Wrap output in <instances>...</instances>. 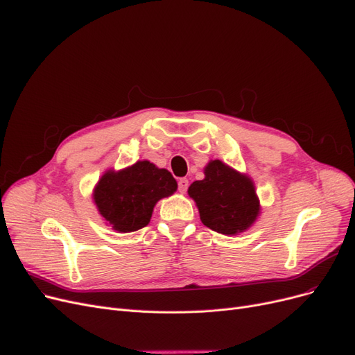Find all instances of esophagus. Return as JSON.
<instances>
[{"mask_svg": "<svg viewBox=\"0 0 355 355\" xmlns=\"http://www.w3.org/2000/svg\"><path fill=\"white\" fill-rule=\"evenodd\" d=\"M188 187H189V180L187 178H182L179 179L178 182V188H179V192L180 193H185L188 191Z\"/></svg>", "mask_w": 355, "mask_h": 355, "instance_id": "1", "label": "esophagus"}]
</instances>
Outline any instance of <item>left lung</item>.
<instances>
[{"label": "left lung", "mask_w": 355, "mask_h": 355, "mask_svg": "<svg viewBox=\"0 0 355 355\" xmlns=\"http://www.w3.org/2000/svg\"><path fill=\"white\" fill-rule=\"evenodd\" d=\"M204 173L188 189L204 225L221 234L245 232L259 214L252 180L220 160L209 162Z\"/></svg>", "instance_id": "1"}]
</instances>
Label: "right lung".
<instances>
[{"label": "right lung", "mask_w": 355, "mask_h": 355, "mask_svg": "<svg viewBox=\"0 0 355 355\" xmlns=\"http://www.w3.org/2000/svg\"><path fill=\"white\" fill-rule=\"evenodd\" d=\"M176 188L168 170L144 160L118 173L112 170L105 173L94 189V202L113 230L130 233L146 227L155 202Z\"/></svg>", "instance_id": "add662e5"}]
</instances>
